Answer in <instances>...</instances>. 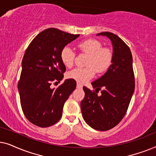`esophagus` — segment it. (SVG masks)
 <instances>
[{
  "instance_id": "34e87169",
  "label": "esophagus",
  "mask_w": 156,
  "mask_h": 156,
  "mask_svg": "<svg viewBox=\"0 0 156 156\" xmlns=\"http://www.w3.org/2000/svg\"><path fill=\"white\" fill-rule=\"evenodd\" d=\"M82 84H80V83L77 82V84H76V88L77 89H82Z\"/></svg>"
}]
</instances>
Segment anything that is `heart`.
Instances as JSON below:
<instances>
[{
	"instance_id": "obj_1",
	"label": "heart",
	"mask_w": 156,
	"mask_h": 156,
	"mask_svg": "<svg viewBox=\"0 0 156 156\" xmlns=\"http://www.w3.org/2000/svg\"><path fill=\"white\" fill-rule=\"evenodd\" d=\"M82 52L89 55L87 61V67L75 68L67 73V77L84 83L93 77L95 74V69L97 72L102 73L108 69L112 62V53L109 49L102 48V44L94 39L85 40L77 44ZM74 50L69 46H66L61 51L62 62L67 67H71L74 64Z\"/></svg>"
}]
</instances>
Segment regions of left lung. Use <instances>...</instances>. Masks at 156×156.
Listing matches in <instances>:
<instances>
[{"mask_svg": "<svg viewBox=\"0 0 156 156\" xmlns=\"http://www.w3.org/2000/svg\"><path fill=\"white\" fill-rule=\"evenodd\" d=\"M112 43V65L104 75L91 82L94 91L83 87L85 96L81 101L84 120L98 131H107L118 124L125 116L135 89L133 57L130 48L119 36L103 32ZM102 89L98 96L96 89Z\"/></svg>", "mask_w": 156, "mask_h": 156, "instance_id": "left-lung-1", "label": "left lung"}]
</instances>
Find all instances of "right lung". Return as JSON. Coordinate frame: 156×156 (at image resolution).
<instances>
[{
  "instance_id": "right-lung-1",
  "label": "right lung",
  "mask_w": 156,
  "mask_h": 156,
  "mask_svg": "<svg viewBox=\"0 0 156 156\" xmlns=\"http://www.w3.org/2000/svg\"><path fill=\"white\" fill-rule=\"evenodd\" d=\"M79 36L48 28L38 34L25 51L18 89L25 117L37 126L56 123L65 101L76 88L72 79L65 80L57 89L50 85L53 81L60 82L66 71L60 58L62 50Z\"/></svg>"
}]
</instances>
